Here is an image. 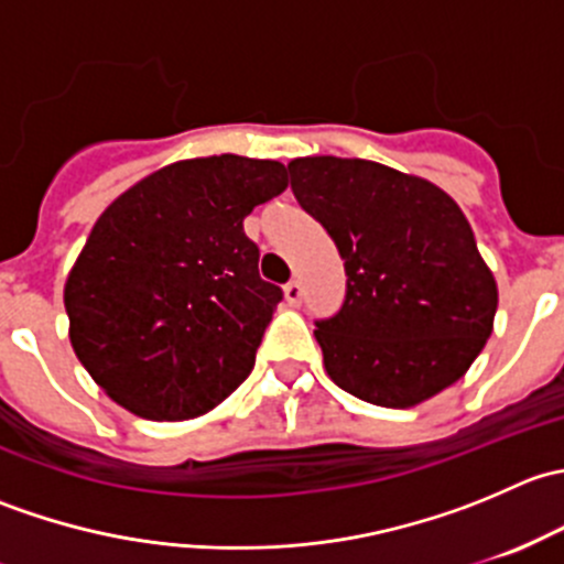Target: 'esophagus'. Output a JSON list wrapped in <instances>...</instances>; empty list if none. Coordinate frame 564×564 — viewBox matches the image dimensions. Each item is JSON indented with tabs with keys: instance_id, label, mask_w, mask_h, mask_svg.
<instances>
[{
	"instance_id": "esophagus-1",
	"label": "esophagus",
	"mask_w": 564,
	"mask_h": 564,
	"mask_svg": "<svg viewBox=\"0 0 564 564\" xmlns=\"http://www.w3.org/2000/svg\"><path fill=\"white\" fill-rule=\"evenodd\" d=\"M283 294H286V303L292 305V308H297V305L303 303V283L289 281L286 286H283Z\"/></svg>"
}]
</instances>
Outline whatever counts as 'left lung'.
<instances>
[{
	"mask_svg": "<svg viewBox=\"0 0 564 564\" xmlns=\"http://www.w3.org/2000/svg\"><path fill=\"white\" fill-rule=\"evenodd\" d=\"M289 174L346 270L344 305L314 329L329 379L388 409L458 382L497 314V281L458 204L429 180L360 158H297Z\"/></svg>",
	"mask_w": 564,
	"mask_h": 564,
	"instance_id": "left-lung-1",
	"label": "left lung"
}]
</instances>
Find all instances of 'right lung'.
Masks as SVG:
<instances>
[{
    "instance_id": "obj_1",
    "label": "right lung",
    "mask_w": 564,
    "mask_h": 564,
    "mask_svg": "<svg viewBox=\"0 0 564 564\" xmlns=\"http://www.w3.org/2000/svg\"><path fill=\"white\" fill-rule=\"evenodd\" d=\"M286 185L278 161L196 158L100 215L67 275L65 311L78 360L113 401L187 420L246 382L283 292L261 281L242 220Z\"/></svg>"
}]
</instances>
